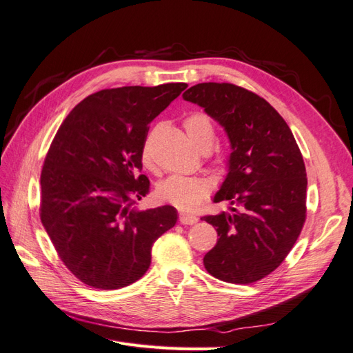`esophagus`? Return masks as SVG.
Returning a JSON list of instances; mask_svg holds the SVG:
<instances>
[{
  "mask_svg": "<svg viewBox=\"0 0 353 353\" xmlns=\"http://www.w3.org/2000/svg\"><path fill=\"white\" fill-rule=\"evenodd\" d=\"M199 221L197 216L194 215H188V213H179V222L183 223V225H193Z\"/></svg>",
  "mask_w": 353,
  "mask_h": 353,
  "instance_id": "esophagus-1",
  "label": "esophagus"
}]
</instances>
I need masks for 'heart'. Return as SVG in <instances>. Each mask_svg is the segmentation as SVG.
<instances>
[{"label": "heart", "instance_id": "obj_1", "mask_svg": "<svg viewBox=\"0 0 353 353\" xmlns=\"http://www.w3.org/2000/svg\"><path fill=\"white\" fill-rule=\"evenodd\" d=\"M184 126L190 140L199 148L200 152H209L213 143H215L216 131L215 125L210 117L205 113H191L184 121ZM143 162L150 165V143L148 140L144 143ZM210 191V185L206 179L199 176H185V175H170L157 185L159 197L170 203L183 210H191L200 205L203 199H206Z\"/></svg>", "mask_w": 353, "mask_h": 353}]
</instances>
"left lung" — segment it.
I'll return each mask as SVG.
<instances>
[{
  "mask_svg": "<svg viewBox=\"0 0 353 353\" xmlns=\"http://www.w3.org/2000/svg\"><path fill=\"white\" fill-rule=\"evenodd\" d=\"M183 99L194 103L225 130L228 174L213 201L231 212L205 216L218 243L203 263L218 280L250 284L279 268L306 218V169L285 121L272 105L232 83L205 82Z\"/></svg>",
  "mask_w": 353,
  "mask_h": 353,
  "instance_id": "8db88e82",
  "label": "left lung"
}]
</instances>
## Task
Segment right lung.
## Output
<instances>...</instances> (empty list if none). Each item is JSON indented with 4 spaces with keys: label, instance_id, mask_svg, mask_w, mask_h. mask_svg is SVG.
Returning a JSON list of instances; mask_svg holds the SVG:
<instances>
[{
    "label": "right lung",
    "instance_id": "obj_1",
    "mask_svg": "<svg viewBox=\"0 0 353 353\" xmlns=\"http://www.w3.org/2000/svg\"><path fill=\"white\" fill-rule=\"evenodd\" d=\"M187 83L101 90L74 108L41 172V222L78 280L114 290L140 280L153 243L172 228V206L137 209L150 190L140 175L148 123Z\"/></svg>",
    "mask_w": 353,
    "mask_h": 353
}]
</instances>
